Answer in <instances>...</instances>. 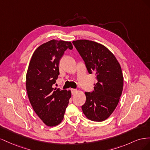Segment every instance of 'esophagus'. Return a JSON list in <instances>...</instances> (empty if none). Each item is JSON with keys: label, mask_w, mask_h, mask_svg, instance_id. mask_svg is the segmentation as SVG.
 Masks as SVG:
<instances>
[{"label": "esophagus", "mask_w": 150, "mask_h": 150, "mask_svg": "<svg viewBox=\"0 0 150 150\" xmlns=\"http://www.w3.org/2000/svg\"><path fill=\"white\" fill-rule=\"evenodd\" d=\"M71 92H72V94H75L77 92H78V90L76 89H71Z\"/></svg>", "instance_id": "34e87169"}]
</instances>
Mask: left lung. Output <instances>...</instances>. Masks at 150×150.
Masks as SVG:
<instances>
[{
    "label": "left lung",
    "mask_w": 150,
    "mask_h": 150,
    "mask_svg": "<svg viewBox=\"0 0 150 150\" xmlns=\"http://www.w3.org/2000/svg\"><path fill=\"white\" fill-rule=\"evenodd\" d=\"M84 61L89 74L94 72L98 82L91 93L85 92L82 110L88 119L103 121L113 112L123 88V76L120 63L103 44L81 39L72 42Z\"/></svg>",
    "instance_id": "1"
}]
</instances>
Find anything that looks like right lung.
<instances>
[{
    "label": "right lung",
    "instance_id": "obj_1",
    "mask_svg": "<svg viewBox=\"0 0 150 150\" xmlns=\"http://www.w3.org/2000/svg\"><path fill=\"white\" fill-rule=\"evenodd\" d=\"M71 42L52 39L40 45L34 52L26 74V90L34 111L48 126H57L64 118L71 97V91L54 88L59 63Z\"/></svg>",
    "mask_w": 150,
    "mask_h": 150
}]
</instances>
